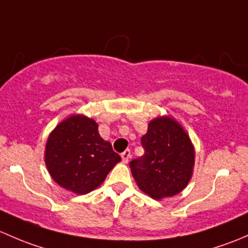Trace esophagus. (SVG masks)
<instances>
[{
    "instance_id": "esophagus-1",
    "label": "esophagus",
    "mask_w": 248,
    "mask_h": 248,
    "mask_svg": "<svg viewBox=\"0 0 248 248\" xmlns=\"http://www.w3.org/2000/svg\"><path fill=\"white\" fill-rule=\"evenodd\" d=\"M130 157H131V153H130L129 149L125 150L124 153H122V159H123V162H124V163L129 162Z\"/></svg>"
}]
</instances>
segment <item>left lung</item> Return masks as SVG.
<instances>
[{
    "instance_id": "left-lung-1",
    "label": "left lung",
    "mask_w": 248,
    "mask_h": 248,
    "mask_svg": "<svg viewBox=\"0 0 248 248\" xmlns=\"http://www.w3.org/2000/svg\"><path fill=\"white\" fill-rule=\"evenodd\" d=\"M144 155L130 162L139 188L153 200L180 193L192 178L195 147L181 124L170 116H159L142 136Z\"/></svg>"
}]
</instances>
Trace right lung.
I'll use <instances>...</instances> for the list:
<instances>
[{
  "instance_id": "right-lung-1",
  "label": "right lung",
  "mask_w": 248,
  "mask_h": 248,
  "mask_svg": "<svg viewBox=\"0 0 248 248\" xmlns=\"http://www.w3.org/2000/svg\"><path fill=\"white\" fill-rule=\"evenodd\" d=\"M98 127L85 114H70L50 132L45 144L44 160L51 178L76 195L99 187L121 162L111 143L101 139Z\"/></svg>"
}]
</instances>
